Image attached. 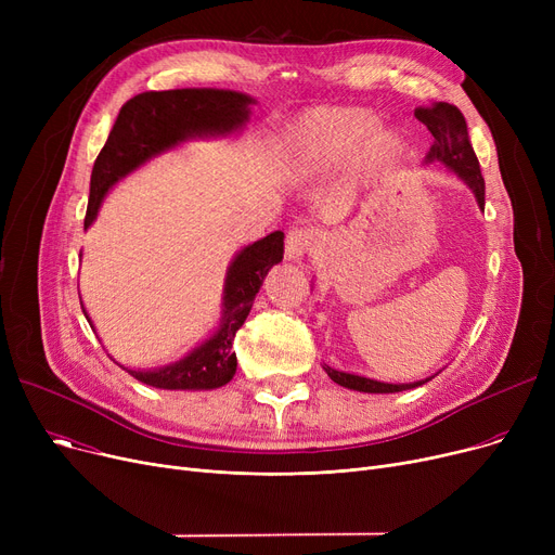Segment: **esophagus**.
Here are the masks:
<instances>
[{"label": "esophagus", "instance_id": "esophagus-1", "mask_svg": "<svg viewBox=\"0 0 555 555\" xmlns=\"http://www.w3.org/2000/svg\"><path fill=\"white\" fill-rule=\"evenodd\" d=\"M314 243H317V236L312 229H293L285 238V258L299 260Z\"/></svg>", "mask_w": 555, "mask_h": 555}]
</instances>
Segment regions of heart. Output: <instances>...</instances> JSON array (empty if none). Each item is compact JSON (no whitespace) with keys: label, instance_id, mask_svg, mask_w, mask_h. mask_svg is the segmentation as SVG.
Masks as SVG:
<instances>
[{"label":"heart","instance_id":"b5f03b06","mask_svg":"<svg viewBox=\"0 0 555 555\" xmlns=\"http://www.w3.org/2000/svg\"><path fill=\"white\" fill-rule=\"evenodd\" d=\"M375 126L377 116L366 107L306 109L285 134V164L304 180L333 172L353 155L360 170H380L402 157L406 143L398 130Z\"/></svg>","mask_w":555,"mask_h":555}]
</instances>
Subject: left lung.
<instances>
[{
	"instance_id": "left-lung-1",
	"label": "left lung",
	"mask_w": 555,
	"mask_h": 555,
	"mask_svg": "<svg viewBox=\"0 0 555 555\" xmlns=\"http://www.w3.org/2000/svg\"><path fill=\"white\" fill-rule=\"evenodd\" d=\"M416 119L421 124L427 126V130L434 137V143L429 153L425 155V166L436 164L450 172H454L456 178L468 186L475 193V199L479 204V209L483 211L486 204V186H483V178H481V168H479V159L470 145V137H468V124H465L463 114L459 107L450 105V103H431L427 107H418ZM324 371L328 373V377L333 383H337L339 387L353 389V391H362V393H398V391H406L421 387L425 383H429L434 373L429 377H423V380L416 383H380L373 380V377H364L358 373H346V371H337L328 364H324Z\"/></svg>"
}]
</instances>
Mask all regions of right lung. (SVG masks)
Masks as SVG:
<instances>
[{"instance_id": "add662e5", "label": "right lung", "mask_w": 555, "mask_h": 555, "mask_svg": "<svg viewBox=\"0 0 555 555\" xmlns=\"http://www.w3.org/2000/svg\"><path fill=\"white\" fill-rule=\"evenodd\" d=\"M251 105H256V99L249 94L216 90V87L143 92L130 99L116 116L114 128L94 162L85 229H90L96 220L105 195L130 172L175 151L184 141L238 134L249 121ZM283 231H272L231 258L222 285L220 324L184 358L157 369H128L119 362L116 364L139 383L155 389L211 391L224 387L236 375L238 364L233 353V337L245 324L268 272L283 260ZM82 312L94 328L85 306Z\"/></svg>"}]
</instances>
